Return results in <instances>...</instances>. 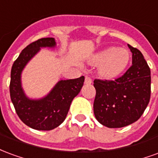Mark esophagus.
<instances>
[{
    "mask_svg": "<svg viewBox=\"0 0 158 158\" xmlns=\"http://www.w3.org/2000/svg\"><path fill=\"white\" fill-rule=\"evenodd\" d=\"M85 83L87 84V85H90L92 83V79H90L89 77H88V76H86L85 79Z\"/></svg>",
    "mask_w": 158,
    "mask_h": 158,
    "instance_id": "1",
    "label": "esophagus"
}]
</instances>
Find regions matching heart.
Masks as SVG:
<instances>
[{
  "instance_id": "1",
  "label": "heart",
  "mask_w": 158,
  "mask_h": 158,
  "mask_svg": "<svg viewBox=\"0 0 158 158\" xmlns=\"http://www.w3.org/2000/svg\"><path fill=\"white\" fill-rule=\"evenodd\" d=\"M130 54L124 48L109 47L100 51L89 60L92 65H99L98 73L103 79H115L128 67Z\"/></svg>"
}]
</instances>
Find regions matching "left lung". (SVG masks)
<instances>
[{"instance_id":"left-lung-1","label":"left lung","mask_w":158,"mask_h":158,"mask_svg":"<svg viewBox=\"0 0 158 158\" xmlns=\"http://www.w3.org/2000/svg\"><path fill=\"white\" fill-rule=\"evenodd\" d=\"M129 45L132 66L115 80L95 79L94 114L108 128H122L137 121L151 97V70L142 53Z\"/></svg>"}]
</instances>
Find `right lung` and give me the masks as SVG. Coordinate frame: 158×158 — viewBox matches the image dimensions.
<instances>
[{
  "label": "right lung",
  "instance_id": "obj_1",
  "mask_svg": "<svg viewBox=\"0 0 158 158\" xmlns=\"http://www.w3.org/2000/svg\"><path fill=\"white\" fill-rule=\"evenodd\" d=\"M54 38H42L27 45L13 63L11 70L10 96L19 118L37 130H52L58 127L69 113L73 99L80 91L85 77L60 80L48 95L41 99L28 98L21 84V73L26 64L42 47H55Z\"/></svg>",
  "mask_w": 158,
  "mask_h": 158
}]
</instances>
